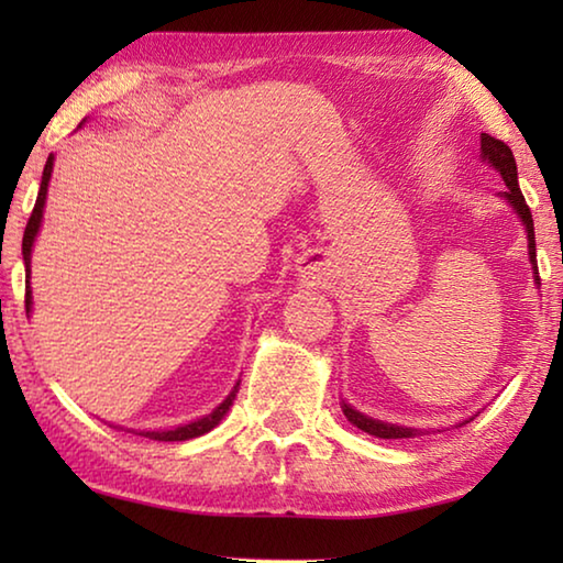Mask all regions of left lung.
I'll return each instance as SVG.
<instances>
[{"label":"left lung","mask_w":563,"mask_h":563,"mask_svg":"<svg viewBox=\"0 0 563 563\" xmlns=\"http://www.w3.org/2000/svg\"><path fill=\"white\" fill-rule=\"evenodd\" d=\"M482 158H487L489 164L499 170L504 184H507V190H504V198L514 206V211L521 216L523 225H527V241H529V258L533 271H537V241H533V221H531V211L527 201H523L519 180H517V161H514L511 148L504 144V141L489 136V133H482ZM537 280H539V271H537ZM342 412L350 419L352 424L360 427L362 432L375 434L379 440H405V437H417L422 434L419 430H412V427H397V424H387L379 422V419H369L365 415H360L357 409H352L350 405H342Z\"/></svg>","instance_id":"obj_1"}]
</instances>
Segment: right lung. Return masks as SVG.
I'll list each match as a JSON object with an SVG mask.
<instances>
[{
	"label": "right lung",
	"mask_w": 563,
	"mask_h": 563,
	"mask_svg": "<svg viewBox=\"0 0 563 563\" xmlns=\"http://www.w3.org/2000/svg\"><path fill=\"white\" fill-rule=\"evenodd\" d=\"M52 166H54V156L46 158L44 176H42V186H40V196H36L34 211H32V216H30V223H26L24 241H22V255H24V265H26V288H24V308H26V312L32 310V288H30V258H32V245H34L36 231H40V223H42L44 201H46V186H49V178H52ZM235 393H238V387L233 389L231 395H228V397L223 399L221 405H218V407L213 409L211 415L196 419V422L184 424V427H176V430H168V432H144V437H148V440H158V442H184V440H194V437H201V434H206V432H211L213 427H216L218 422H221L228 409H231Z\"/></svg>",
	"instance_id": "1"
}]
</instances>
